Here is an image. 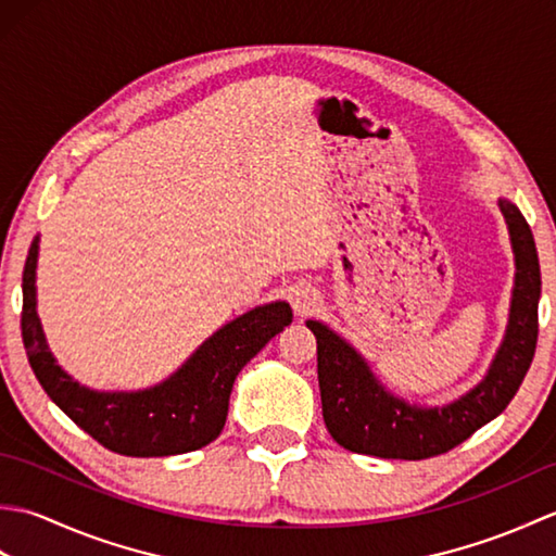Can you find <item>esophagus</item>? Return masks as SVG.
<instances>
[{
	"mask_svg": "<svg viewBox=\"0 0 556 556\" xmlns=\"http://www.w3.org/2000/svg\"><path fill=\"white\" fill-rule=\"evenodd\" d=\"M291 305H293V311H296L299 315H305V313H311L315 305H317V291H315V287H311V285H296L291 289Z\"/></svg>",
	"mask_w": 556,
	"mask_h": 556,
	"instance_id": "obj_1",
	"label": "esophagus"
}]
</instances>
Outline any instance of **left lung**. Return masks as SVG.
I'll list each match as a JSON object with an SVG mask.
<instances>
[{
    "label": "left lung",
    "instance_id": "obj_1",
    "mask_svg": "<svg viewBox=\"0 0 556 556\" xmlns=\"http://www.w3.org/2000/svg\"><path fill=\"white\" fill-rule=\"evenodd\" d=\"M514 251L509 323L485 377L444 406H418L389 392L353 344L320 320H308L317 339V380L323 418L334 442L349 452L420 460L466 442L509 406L533 363L538 344L540 263L533 231L511 200L500 198Z\"/></svg>",
    "mask_w": 556,
    "mask_h": 556
}]
</instances>
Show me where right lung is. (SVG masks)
Segmentation results:
<instances>
[{
    "label": "right lung",
    "mask_w": 556,
    "mask_h": 556,
    "mask_svg": "<svg viewBox=\"0 0 556 556\" xmlns=\"http://www.w3.org/2000/svg\"><path fill=\"white\" fill-rule=\"evenodd\" d=\"M40 236L23 267L21 334L28 363L54 404L110 452L124 456H174L217 440L227 422L236 375L267 341L291 325L287 301L257 305L222 325L167 380L136 392H98L76 382L52 356L38 317Z\"/></svg>",
    "instance_id": "obj_1"
}]
</instances>
